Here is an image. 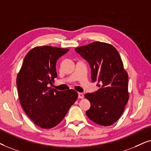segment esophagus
Masks as SVG:
<instances>
[{
	"mask_svg": "<svg viewBox=\"0 0 151 151\" xmlns=\"http://www.w3.org/2000/svg\"><path fill=\"white\" fill-rule=\"evenodd\" d=\"M79 99H83L84 98V94L81 92H79Z\"/></svg>",
	"mask_w": 151,
	"mask_h": 151,
	"instance_id": "obj_1",
	"label": "esophagus"
}]
</instances>
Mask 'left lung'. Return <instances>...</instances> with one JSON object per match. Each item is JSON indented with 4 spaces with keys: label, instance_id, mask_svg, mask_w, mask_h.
I'll list each match as a JSON object with an SVG mask.
<instances>
[{
    "label": "left lung",
    "instance_id": "obj_1",
    "mask_svg": "<svg viewBox=\"0 0 151 151\" xmlns=\"http://www.w3.org/2000/svg\"><path fill=\"white\" fill-rule=\"evenodd\" d=\"M75 51L90 63L91 78L99 89L86 93L91 104L86 114L96 124L108 126L123 113L129 99L128 76L119 52L111 44L95 41L76 47Z\"/></svg>",
    "mask_w": 151,
    "mask_h": 151
}]
</instances>
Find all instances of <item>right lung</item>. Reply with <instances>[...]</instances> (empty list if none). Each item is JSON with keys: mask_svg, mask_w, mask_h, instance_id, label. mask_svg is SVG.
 <instances>
[{"mask_svg": "<svg viewBox=\"0 0 151 151\" xmlns=\"http://www.w3.org/2000/svg\"><path fill=\"white\" fill-rule=\"evenodd\" d=\"M67 48L37 46L25 57L17 74L19 101L36 125L49 129L57 126L78 98L74 90L58 91L50 85L57 77L56 63Z\"/></svg>", "mask_w": 151, "mask_h": 151, "instance_id": "right-lung-1", "label": "right lung"}]
</instances>
